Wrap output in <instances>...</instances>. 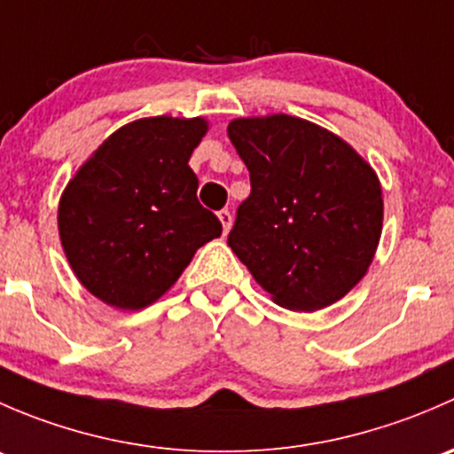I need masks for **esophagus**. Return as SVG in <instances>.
Here are the masks:
<instances>
[{
  "instance_id": "obj_1",
  "label": "esophagus",
  "mask_w": 454,
  "mask_h": 454,
  "mask_svg": "<svg viewBox=\"0 0 454 454\" xmlns=\"http://www.w3.org/2000/svg\"><path fill=\"white\" fill-rule=\"evenodd\" d=\"M217 215H219V222H222V226H223V235H228V231H231V226H232L231 210L223 208V210H219Z\"/></svg>"
}]
</instances>
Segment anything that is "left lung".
Listing matches in <instances>:
<instances>
[{
    "mask_svg": "<svg viewBox=\"0 0 454 454\" xmlns=\"http://www.w3.org/2000/svg\"><path fill=\"white\" fill-rule=\"evenodd\" d=\"M228 138L250 171L228 246L274 303L314 312L367 272L382 232V191L338 136L301 118H239Z\"/></svg>",
    "mask_w": 454,
    "mask_h": 454,
    "instance_id": "1",
    "label": "left lung"
}]
</instances>
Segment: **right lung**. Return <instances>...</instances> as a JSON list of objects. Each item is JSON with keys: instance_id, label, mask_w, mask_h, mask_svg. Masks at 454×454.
Returning a JSON list of instances; mask_svg holds the SVG:
<instances>
[{"instance_id": "1", "label": "right lung", "mask_w": 454, "mask_h": 454, "mask_svg": "<svg viewBox=\"0 0 454 454\" xmlns=\"http://www.w3.org/2000/svg\"><path fill=\"white\" fill-rule=\"evenodd\" d=\"M201 118H145L121 127L81 167L59 204L72 270L107 305L140 309L180 278L195 250L222 235L200 204L189 158Z\"/></svg>"}]
</instances>
